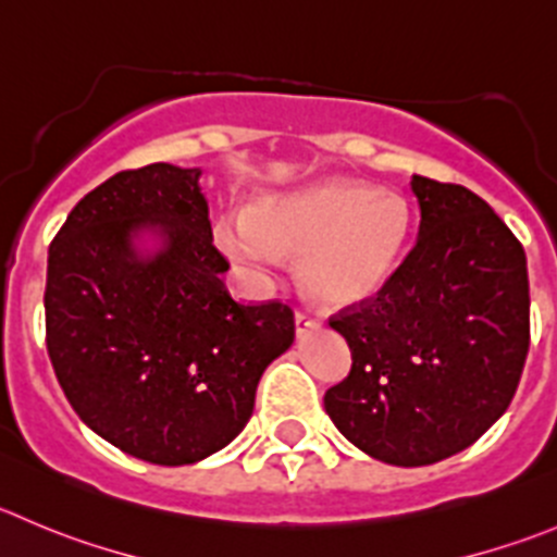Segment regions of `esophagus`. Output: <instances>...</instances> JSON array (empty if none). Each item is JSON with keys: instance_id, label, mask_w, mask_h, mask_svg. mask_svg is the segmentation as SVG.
<instances>
[{"instance_id": "obj_1", "label": "esophagus", "mask_w": 557, "mask_h": 557, "mask_svg": "<svg viewBox=\"0 0 557 557\" xmlns=\"http://www.w3.org/2000/svg\"><path fill=\"white\" fill-rule=\"evenodd\" d=\"M294 323H296V337H307L310 332L321 329V321H318V318H312L310 312H296Z\"/></svg>"}]
</instances>
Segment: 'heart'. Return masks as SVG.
<instances>
[{"instance_id": "1", "label": "heart", "mask_w": 557, "mask_h": 557, "mask_svg": "<svg viewBox=\"0 0 557 557\" xmlns=\"http://www.w3.org/2000/svg\"><path fill=\"white\" fill-rule=\"evenodd\" d=\"M410 236V207L399 193L350 180H323L263 193L245 218L214 228L220 250L250 272L272 274L301 258L307 294L326 307H354L381 294Z\"/></svg>"}]
</instances>
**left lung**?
<instances>
[{
  "instance_id": "left-lung-1",
  "label": "left lung",
  "mask_w": 557,
  "mask_h": 557,
  "mask_svg": "<svg viewBox=\"0 0 557 557\" xmlns=\"http://www.w3.org/2000/svg\"><path fill=\"white\" fill-rule=\"evenodd\" d=\"M416 245L381 294L329 326L350 348L348 377L323 397L364 455L433 466L482 438L520 383L531 339L525 250L487 201L413 176Z\"/></svg>"
}]
</instances>
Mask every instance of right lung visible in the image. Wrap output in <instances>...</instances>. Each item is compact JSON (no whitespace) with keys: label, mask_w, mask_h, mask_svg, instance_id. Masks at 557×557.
I'll use <instances>...</instances> for the list:
<instances>
[{"label":"right lung","mask_w":557,"mask_h":557,"mask_svg":"<svg viewBox=\"0 0 557 557\" xmlns=\"http://www.w3.org/2000/svg\"><path fill=\"white\" fill-rule=\"evenodd\" d=\"M201 169L152 163L81 198L48 250L46 345L81 422L154 466H193L250 422L294 343L288 305H242Z\"/></svg>","instance_id":"1"}]
</instances>
